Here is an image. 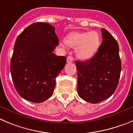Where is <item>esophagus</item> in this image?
I'll use <instances>...</instances> for the list:
<instances>
[{"mask_svg":"<svg viewBox=\"0 0 133 133\" xmlns=\"http://www.w3.org/2000/svg\"><path fill=\"white\" fill-rule=\"evenodd\" d=\"M74 62V58H73L72 56H69L67 58V62L68 63H71Z\"/></svg>","mask_w":133,"mask_h":133,"instance_id":"esophagus-1","label":"esophagus"}]
</instances>
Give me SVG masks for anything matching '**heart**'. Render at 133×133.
Returning <instances> with one entry per match:
<instances>
[{
  "label": "heart",
  "instance_id": "1",
  "mask_svg": "<svg viewBox=\"0 0 133 133\" xmlns=\"http://www.w3.org/2000/svg\"><path fill=\"white\" fill-rule=\"evenodd\" d=\"M68 46L76 48V56L81 60H89L95 56L101 44V38L96 31L72 32L64 38Z\"/></svg>",
  "mask_w": 133,
  "mask_h": 133
}]
</instances>
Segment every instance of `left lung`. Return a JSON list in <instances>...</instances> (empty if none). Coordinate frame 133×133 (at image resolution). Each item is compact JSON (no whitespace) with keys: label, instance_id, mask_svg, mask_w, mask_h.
I'll use <instances>...</instances> for the list:
<instances>
[{"label":"left lung","instance_id":"8db88e82","mask_svg":"<svg viewBox=\"0 0 133 133\" xmlns=\"http://www.w3.org/2000/svg\"><path fill=\"white\" fill-rule=\"evenodd\" d=\"M102 42L95 56L84 62L76 61L77 92L88 102L99 103L115 91L121 71L117 41L106 29H102Z\"/></svg>","mask_w":133,"mask_h":133}]
</instances>
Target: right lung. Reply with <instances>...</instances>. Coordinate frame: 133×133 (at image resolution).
<instances>
[{"label":"right lung","instance_id":"obj_1","mask_svg":"<svg viewBox=\"0 0 133 133\" xmlns=\"http://www.w3.org/2000/svg\"><path fill=\"white\" fill-rule=\"evenodd\" d=\"M58 43L54 27L44 22L32 23L17 37L10 72L21 97L41 103L53 95L56 78L66 64L65 56L53 53Z\"/></svg>","mask_w":133,"mask_h":133}]
</instances>
